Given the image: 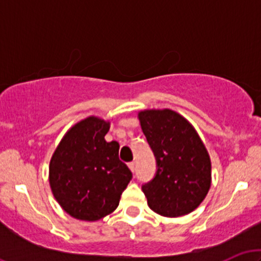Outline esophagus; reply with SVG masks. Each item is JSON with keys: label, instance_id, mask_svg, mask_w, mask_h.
<instances>
[{"label": "esophagus", "instance_id": "1", "mask_svg": "<svg viewBox=\"0 0 261 261\" xmlns=\"http://www.w3.org/2000/svg\"><path fill=\"white\" fill-rule=\"evenodd\" d=\"M127 166H128V168H130L131 172L134 173L135 172V162H130V163H128Z\"/></svg>", "mask_w": 261, "mask_h": 261}]
</instances>
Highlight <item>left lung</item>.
I'll return each mask as SVG.
<instances>
[{
    "mask_svg": "<svg viewBox=\"0 0 261 261\" xmlns=\"http://www.w3.org/2000/svg\"><path fill=\"white\" fill-rule=\"evenodd\" d=\"M139 119L157 162L154 178L142 185L149 208L166 217L190 214L211 187L207 149L193 125L173 110H143Z\"/></svg>",
    "mask_w": 261,
    "mask_h": 261,
    "instance_id": "1",
    "label": "left lung"
}]
</instances>
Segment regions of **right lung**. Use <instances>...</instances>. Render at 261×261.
I'll use <instances>...</instances> for the list:
<instances>
[{"instance_id":"add662e5","label":"right lung","mask_w":261,"mask_h":261,"mask_svg":"<svg viewBox=\"0 0 261 261\" xmlns=\"http://www.w3.org/2000/svg\"><path fill=\"white\" fill-rule=\"evenodd\" d=\"M110 122L89 116L66 133L54 152L49 181L70 216L98 221L118 207L133 173L119 160V143L104 136Z\"/></svg>"}]
</instances>
